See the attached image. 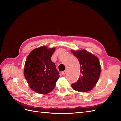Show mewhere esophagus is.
Returning <instances> with one entry per match:
<instances>
[{
	"instance_id": "1",
	"label": "esophagus",
	"mask_w": 121,
	"mask_h": 121,
	"mask_svg": "<svg viewBox=\"0 0 121 121\" xmlns=\"http://www.w3.org/2000/svg\"><path fill=\"white\" fill-rule=\"evenodd\" d=\"M66 73H67V71H66V70H65V71H63V72H62V74L63 75H65L66 74Z\"/></svg>"
}]
</instances>
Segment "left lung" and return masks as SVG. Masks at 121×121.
<instances>
[{
	"instance_id": "left-lung-1",
	"label": "left lung",
	"mask_w": 121,
	"mask_h": 121,
	"mask_svg": "<svg viewBox=\"0 0 121 121\" xmlns=\"http://www.w3.org/2000/svg\"><path fill=\"white\" fill-rule=\"evenodd\" d=\"M71 52L79 61L81 74L78 81L72 84L71 86L79 92L90 91L95 86L100 76L101 68L99 59L85 50H71Z\"/></svg>"
}]
</instances>
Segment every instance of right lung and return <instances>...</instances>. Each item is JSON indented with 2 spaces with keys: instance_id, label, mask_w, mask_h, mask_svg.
<instances>
[{
  "instance_id": "right-lung-1",
  "label": "right lung",
  "mask_w": 121,
  "mask_h": 121,
  "mask_svg": "<svg viewBox=\"0 0 121 121\" xmlns=\"http://www.w3.org/2000/svg\"><path fill=\"white\" fill-rule=\"evenodd\" d=\"M55 50L54 47H39L31 51L26 58L24 77L30 88L37 93L46 94L51 92L60 77L51 60Z\"/></svg>"
}]
</instances>
